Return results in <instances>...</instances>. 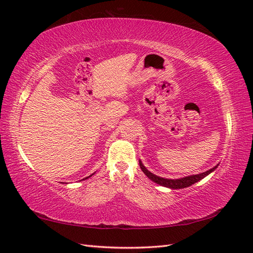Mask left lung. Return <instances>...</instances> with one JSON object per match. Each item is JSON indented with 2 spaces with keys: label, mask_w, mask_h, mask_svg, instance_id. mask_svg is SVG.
Returning a JSON list of instances; mask_svg holds the SVG:
<instances>
[{
  "label": "left lung",
  "mask_w": 253,
  "mask_h": 253,
  "mask_svg": "<svg viewBox=\"0 0 253 253\" xmlns=\"http://www.w3.org/2000/svg\"><path fill=\"white\" fill-rule=\"evenodd\" d=\"M139 165H140V168L141 170L143 171V173L145 174V175L150 178L151 180H153L154 183H156L160 186H164V187H167V188H170V189H183V188H186V187H189L193 184L198 183L199 180L203 179L205 176L209 175V174H211V172L215 171L218 166H215L213 168H211V169L207 170L206 172H203V173H200V174H193V175H189V176H185V177H180V178H174V179H171V178H164V177H160V176H157L155 175L154 173L148 171L146 168L144 167V165L142 164V161L139 160Z\"/></svg>",
  "instance_id": "left-lung-1"
}]
</instances>
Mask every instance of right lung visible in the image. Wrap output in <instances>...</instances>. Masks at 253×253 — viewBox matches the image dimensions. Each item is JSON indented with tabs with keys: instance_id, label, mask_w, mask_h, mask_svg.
Wrapping results in <instances>:
<instances>
[{
	"instance_id": "right-lung-1",
	"label": "right lung",
	"mask_w": 253,
	"mask_h": 253,
	"mask_svg": "<svg viewBox=\"0 0 253 253\" xmlns=\"http://www.w3.org/2000/svg\"><path fill=\"white\" fill-rule=\"evenodd\" d=\"M94 174V173H93ZM93 174H92V175H93ZM92 175H89V176H87V177H85V178H83V179H87L88 177H90V176H92Z\"/></svg>"
}]
</instances>
